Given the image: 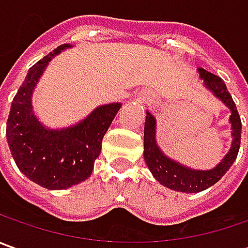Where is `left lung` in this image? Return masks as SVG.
<instances>
[{
	"label": "left lung",
	"mask_w": 248,
	"mask_h": 248,
	"mask_svg": "<svg viewBox=\"0 0 248 248\" xmlns=\"http://www.w3.org/2000/svg\"><path fill=\"white\" fill-rule=\"evenodd\" d=\"M200 77L204 80V85L210 90L224 105L231 109V124H232V146L226 153L221 163L213 170L200 171L192 170L189 167L182 166L178 161H174L160 150L156 142V119L146 111V121H145V134H143V157L148 164L150 172L157 179L161 185L170 187L176 192L185 193H197L207 187L217 184L226 171L232 167L234 160L237 157L239 148H240V138H242V121L237 113L232 95L226 88L225 82L213 73L207 72L204 69H199Z\"/></svg>",
	"instance_id": "obj_1"
}]
</instances>
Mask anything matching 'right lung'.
<instances>
[{
	"label": "right lung",
	"mask_w": 248,
	"mask_h": 248,
	"mask_svg": "<svg viewBox=\"0 0 248 248\" xmlns=\"http://www.w3.org/2000/svg\"><path fill=\"white\" fill-rule=\"evenodd\" d=\"M70 46H58L29 70L6 121V139L17 168L30 181L51 190L72 187L92 174L102 139L121 108V103L99 106L69 128H45L38 121L31 105L34 88L53 56Z\"/></svg>",
	"instance_id": "right-lung-1"
}]
</instances>
